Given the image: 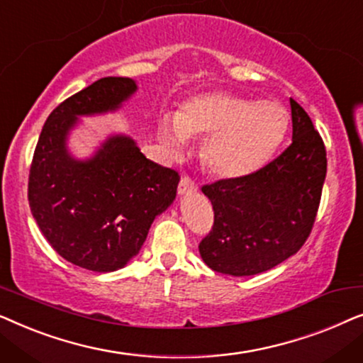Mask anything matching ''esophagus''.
I'll return each mask as SVG.
<instances>
[{
	"instance_id": "obj_1",
	"label": "esophagus",
	"mask_w": 363,
	"mask_h": 363,
	"mask_svg": "<svg viewBox=\"0 0 363 363\" xmlns=\"http://www.w3.org/2000/svg\"><path fill=\"white\" fill-rule=\"evenodd\" d=\"M195 190H196V182L193 180L191 177L183 175L180 183H178V193H180V195H185V193H191Z\"/></svg>"
}]
</instances>
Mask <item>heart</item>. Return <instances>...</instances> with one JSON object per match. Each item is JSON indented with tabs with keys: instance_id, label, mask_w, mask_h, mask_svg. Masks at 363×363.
I'll list each match as a JSON object with an SVG mask.
<instances>
[{
	"instance_id": "heart-1",
	"label": "heart",
	"mask_w": 363,
	"mask_h": 363,
	"mask_svg": "<svg viewBox=\"0 0 363 363\" xmlns=\"http://www.w3.org/2000/svg\"><path fill=\"white\" fill-rule=\"evenodd\" d=\"M287 128L286 108L276 101H252L215 91L183 104L175 118H162L158 137L173 155L188 140L206 138L201 158L213 175L245 178L269 162Z\"/></svg>"
}]
</instances>
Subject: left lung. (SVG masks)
I'll list each match as a JSON object with an SVG mask.
<instances>
[{
  "label": "left lung",
  "mask_w": 363,
  "mask_h": 363,
  "mask_svg": "<svg viewBox=\"0 0 363 363\" xmlns=\"http://www.w3.org/2000/svg\"><path fill=\"white\" fill-rule=\"evenodd\" d=\"M291 145L245 178L201 186L215 221L200 241L213 271L252 276L296 255L309 238L320 205L327 152L307 112L291 99Z\"/></svg>",
  "instance_id": "obj_1"
}]
</instances>
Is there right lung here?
I'll return each instance as SVG.
<instances>
[{
  "instance_id": "1",
  "label": "right lung",
  "mask_w": 363,
  "mask_h": 363,
  "mask_svg": "<svg viewBox=\"0 0 363 363\" xmlns=\"http://www.w3.org/2000/svg\"><path fill=\"white\" fill-rule=\"evenodd\" d=\"M135 89L130 77H102L67 97L49 113L29 168L28 200L39 230L57 255L89 271L125 266L177 196L178 172L148 160L132 138H108L87 162L66 150L79 116L113 111Z\"/></svg>"
}]
</instances>
